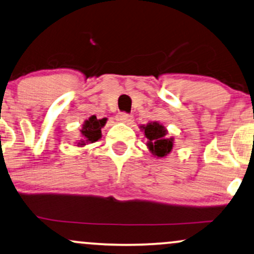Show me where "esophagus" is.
<instances>
[{
  "label": "esophagus",
  "instance_id": "34e87169",
  "mask_svg": "<svg viewBox=\"0 0 254 254\" xmlns=\"http://www.w3.org/2000/svg\"><path fill=\"white\" fill-rule=\"evenodd\" d=\"M117 121L125 124H130L131 122H132V116L129 114H125V112H121V114L117 115Z\"/></svg>",
  "mask_w": 254,
  "mask_h": 254
}]
</instances>
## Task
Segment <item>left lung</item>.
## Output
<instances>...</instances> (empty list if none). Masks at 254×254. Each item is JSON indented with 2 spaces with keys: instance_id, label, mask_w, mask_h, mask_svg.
Returning <instances> with one entry per match:
<instances>
[{
  "instance_id": "1",
  "label": "left lung",
  "mask_w": 254,
  "mask_h": 254,
  "mask_svg": "<svg viewBox=\"0 0 254 254\" xmlns=\"http://www.w3.org/2000/svg\"><path fill=\"white\" fill-rule=\"evenodd\" d=\"M140 129L144 131V135L148 138L149 150L156 157H166L173 150L174 138H167L168 131L163 125L158 122H151L146 125H142Z\"/></svg>"
}]
</instances>
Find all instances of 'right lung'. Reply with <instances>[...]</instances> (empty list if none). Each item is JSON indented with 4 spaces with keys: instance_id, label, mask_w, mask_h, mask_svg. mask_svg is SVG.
<instances>
[{
    "instance_id": "1",
    "label": "right lung",
    "mask_w": 254,
    "mask_h": 254,
    "mask_svg": "<svg viewBox=\"0 0 254 254\" xmlns=\"http://www.w3.org/2000/svg\"><path fill=\"white\" fill-rule=\"evenodd\" d=\"M106 123V118L97 119L96 116H91L87 121H85L84 125H82L81 135L82 138L78 145H86V143H93L97 142L98 139L102 137V127Z\"/></svg>"
}]
</instances>
